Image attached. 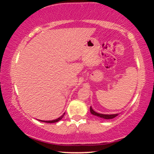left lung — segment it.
<instances>
[{
	"instance_id": "obj_1",
	"label": "left lung",
	"mask_w": 154,
	"mask_h": 154,
	"mask_svg": "<svg viewBox=\"0 0 154 154\" xmlns=\"http://www.w3.org/2000/svg\"><path fill=\"white\" fill-rule=\"evenodd\" d=\"M90 111H91V113L93 115L99 116L100 118H103V119H113V118L116 117V116L118 115V114H99V113H97L92 109V107L91 106L90 108Z\"/></svg>"
}]
</instances>
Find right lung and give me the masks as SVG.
<instances>
[{
  "label": "right lung",
  "mask_w": 154,
  "mask_h": 154,
  "mask_svg": "<svg viewBox=\"0 0 154 154\" xmlns=\"http://www.w3.org/2000/svg\"><path fill=\"white\" fill-rule=\"evenodd\" d=\"M64 114H65V113H64V114H63V115H61V116H60V117L58 118V119H54V120H51V121H43V120H40V121H41V122H46V123H55V122H57L60 121V120H61V119H62L63 116V115H64Z\"/></svg>",
  "instance_id": "add662e5"
}]
</instances>
